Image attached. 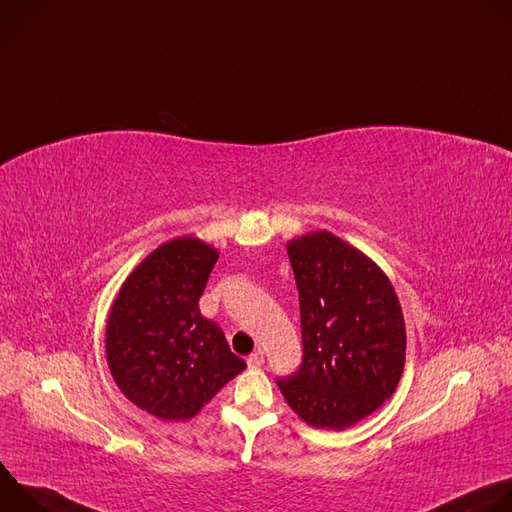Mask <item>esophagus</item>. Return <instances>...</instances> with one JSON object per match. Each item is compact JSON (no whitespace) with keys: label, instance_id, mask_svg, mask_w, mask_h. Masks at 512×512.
I'll use <instances>...</instances> for the list:
<instances>
[{"label":"esophagus","instance_id":"1","mask_svg":"<svg viewBox=\"0 0 512 512\" xmlns=\"http://www.w3.org/2000/svg\"><path fill=\"white\" fill-rule=\"evenodd\" d=\"M263 362H265V352H263V350H257V352L249 354V358H247V364H249L251 369H257V367H261Z\"/></svg>","mask_w":512,"mask_h":512}]
</instances>
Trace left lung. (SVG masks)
Returning <instances> with one entry per match:
<instances>
[{"mask_svg": "<svg viewBox=\"0 0 512 512\" xmlns=\"http://www.w3.org/2000/svg\"><path fill=\"white\" fill-rule=\"evenodd\" d=\"M300 291L304 358L277 379L308 425L346 429L379 409L405 367V320L381 267L328 231L287 243Z\"/></svg>", "mask_w": 512, "mask_h": 512, "instance_id": "1", "label": "left lung"}]
</instances>
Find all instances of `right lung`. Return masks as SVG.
<instances>
[{"label": "right lung", "mask_w": 512, "mask_h": 512, "mask_svg": "<svg viewBox=\"0 0 512 512\" xmlns=\"http://www.w3.org/2000/svg\"><path fill=\"white\" fill-rule=\"evenodd\" d=\"M218 251L200 239L160 245L125 279L105 334L121 393L164 421L192 419L247 364L198 300Z\"/></svg>", "instance_id": "obj_1"}]
</instances>
